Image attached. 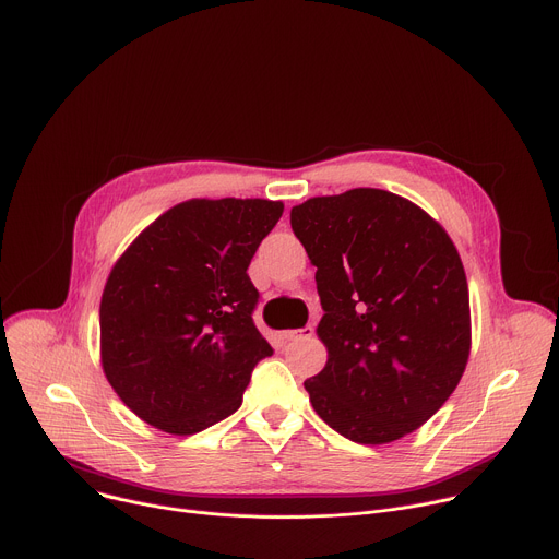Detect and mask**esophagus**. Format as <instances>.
<instances>
[{"mask_svg": "<svg viewBox=\"0 0 559 559\" xmlns=\"http://www.w3.org/2000/svg\"><path fill=\"white\" fill-rule=\"evenodd\" d=\"M314 336V325H306L300 330H287L283 332L285 341H302V338H312Z\"/></svg>", "mask_w": 559, "mask_h": 559, "instance_id": "esophagus-1", "label": "esophagus"}]
</instances>
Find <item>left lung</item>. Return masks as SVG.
Returning a JSON list of instances; mask_svg holds the SVG:
<instances>
[{"label":"left lung","mask_w":559,"mask_h":559,"mask_svg":"<svg viewBox=\"0 0 559 559\" xmlns=\"http://www.w3.org/2000/svg\"><path fill=\"white\" fill-rule=\"evenodd\" d=\"M289 221L325 312L328 364L306 381L317 415L357 443L417 430L468 364V283L452 240L383 189L310 198Z\"/></svg>","instance_id":"8db88e82"}]
</instances>
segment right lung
Listing matches in <instances>:
<instances>
[{
    "label": "right lung",
    "mask_w": 559,
    "mask_h": 559,
    "mask_svg": "<svg viewBox=\"0 0 559 559\" xmlns=\"http://www.w3.org/2000/svg\"><path fill=\"white\" fill-rule=\"evenodd\" d=\"M283 216L261 198L187 200L151 223L99 302L103 368L146 424L195 435L234 415L274 349L253 323L247 267Z\"/></svg>",
    "instance_id": "1"
}]
</instances>
